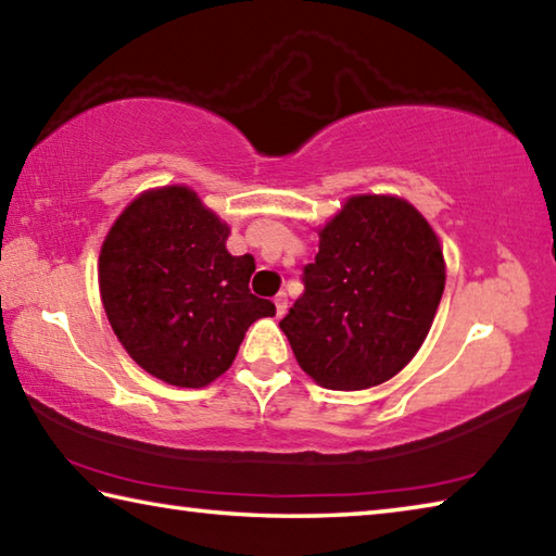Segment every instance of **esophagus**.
I'll return each instance as SVG.
<instances>
[{
	"label": "esophagus",
	"instance_id": "obj_1",
	"mask_svg": "<svg viewBox=\"0 0 556 556\" xmlns=\"http://www.w3.org/2000/svg\"><path fill=\"white\" fill-rule=\"evenodd\" d=\"M275 306H277V316H279V318L285 316L287 308H289V299H287L285 291H279V294L275 296Z\"/></svg>",
	"mask_w": 556,
	"mask_h": 556
}]
</instances>
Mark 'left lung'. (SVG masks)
Here are the masks:
<instances>
[{"mask_svg":"<svg viewBox=\"0 0 556 556\" xmlns=\"http://www.w3.org/2000/svg\"><path fill=\"white\" fill-rule=\"evenodd\" d=\"M304 294L279 328L320 387H377L420 350L445 291V260L428 220L396 197H352L320 230Z\"/></svg>","mask_w":556,"mask_h":556,"instance_id":"1","label":"left lung"}]
</instances>
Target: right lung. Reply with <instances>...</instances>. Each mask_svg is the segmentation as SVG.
I'll use <instances>...</instances> for the list:
<instances>
[{
  "label": "right lung",
  "instance_id": "obj_1",
  "mask_svg": "<svg viewBox=\"0 0 556 556\" xmlns=\"http://www.w3.org/2000/svg\"><path fill=\"white\" fill-rule=\"evenodd\" d=\"M228 226L187 187L140 194L99 255L106 318L148 375L199 389L233 365L245 330L275 316L250 291L255 257L226 250Z\"/></svg>",
  "mask_w": 556,
  "mask_h": 556
}]
</instances>
